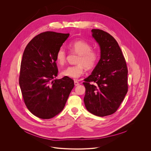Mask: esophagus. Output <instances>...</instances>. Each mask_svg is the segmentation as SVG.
Wrapping results in <instances>:
<instances>
[{
  "label": "esophagus",
  "mask_w": 151,
  "mask_h": 151,
  "mask_svg": "<svg viewBox=\"0 0 151 151\" xmlns=\"http://www.w3.org/2000/svg\"><path fill=\"white\" fill-rule=\"evenodd\" d=\"M74 84H75V86H78L79 85V83L77 80H75L74 81Z\"/></svg>",
  "instance_id": "esophagus-1"
}]
</instances>
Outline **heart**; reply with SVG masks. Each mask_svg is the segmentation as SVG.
<instances>
[{"instance_id":"1","label":"heart","mask_w":151,"mask_h":151,"mask_svg":"<svg viewBox=\"0 0 151 151\" xmlns=\"http://www.w3.org/2000/svg\"><path fill=\"white\" fill-rule=\"evenodd\" d=\"M70 50L77 54L76 63L77 65L69 66L64 69L61 75L64 77L72 79H78L84 72V67L88 69L93 68L96 65L99 59V53L96 50L92 49V45L84 40H78L70 43ZM66 52L65 49L60 47L56 54V60L58 63L63 65L66 61Z\"/></svg>"}]
</instances>
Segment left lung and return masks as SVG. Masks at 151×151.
<instances>
[{
  "label": "left lung",
  "instance_id": "8db88e82",
  "mask_svg": "<svg viewBox=\"0 0 151 151\" xmlns=\"http://www.w3.org/2000/svg\"><path fill=\"white\" fill-rule=\"evenodd\" d=\"M92 37L100 47V59L83 84L87 110L105 116L114 113L128 91V70L118 43L113 36L100 29H92Z\"/></svg>",
  "mask_w": 151,
  "mask_h": 151
}]
</instances>
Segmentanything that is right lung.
I'll return each instance as SVG.
<instances>
[{
    "label": "right lung",
    "instance_id": "right-lung-1",
    "mask_svg": "<svg viewBox=\"0 0 151 151\" xmlns=\"http://www.w3.org/2000/svg\"><path fill=\"white\" fill-rule=\"evenodd\" d=\"M70 36L45 32L27 45L22 58L19 84L25 105L41 119H50L62 111L73 86L72 79L57 76L56 54Z\"/></svg>",
    "mask_w": 151,
    "mask_h": 151
}]
</instances>
